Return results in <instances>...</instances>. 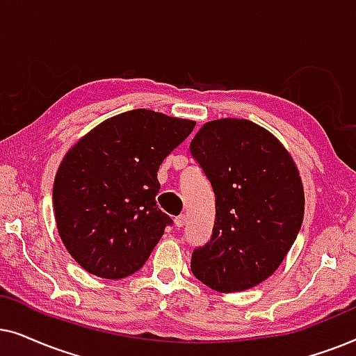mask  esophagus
Returning <instances> with one entry per match:
<instances>
[{
  "label": "esophagus",
  "mask_w": 356,
  "mask_h": 356,
  "mask_svg": "<svg viewBox=\"0 0 356 356\" xmlns=\"http://www.w3.org/2000/svg\"><path fill=\"white\" fill-rule=\"evenodd\" d=\"M174 222H175V227H177V229H181V227L186 226V222H187V216H186V215L177 216V218H175V220H174Z\"/></svg>",
  "instance_id": "34e87169"
}]
</instances>
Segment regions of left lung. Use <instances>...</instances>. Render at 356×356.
I'll use <instances>...</instances> for the list:
<instances>
[{"label": "left lung", "instance_id": "obj_1", "mask_svg": "<svg viewBox=\"0 0 356 356\" xmlns=\"http://www.w3.org/2000/svg\"><path fill=\"white\" fill-rule=\"evenodd\" d=\"M191 153L211 182V238L192 254V273L221 293L267 280L295 243L305 188L295 161L275 136L245 118L207 122Z\"/></svg>", "mask_w": 356, "mask_h": 356}]
</instances>
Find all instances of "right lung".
Instances as JSON below:
<instances>
[{"label": "right lung", "instance_id": "add662e5", "mask_svg": "<svg viewBox=\"0 0 356 356\" xmlns=\"http://www.w3.org/2000/svg\"><path fill=\"white\" fill-rule=\"evenodd\" d=\"M195 122L135 108L68 149L54 182L56 229L86 272L107 280L143 267L172 220L156 205L158 170Z\"/></svg>", "mask_w": 356, "mask_h": 356}]
</instances>
